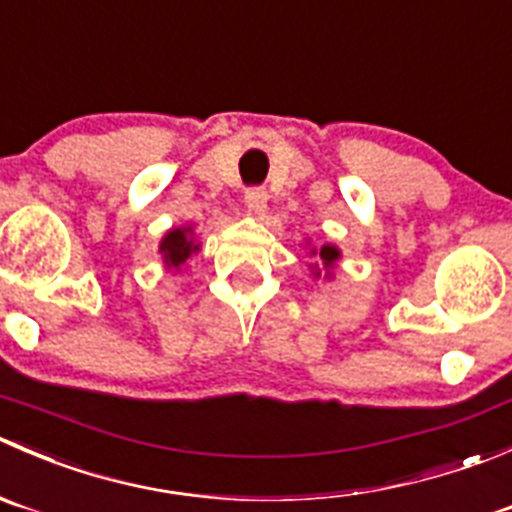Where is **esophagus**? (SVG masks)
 Wrapping results in <instances>:
<instances>
[{"mask_svg":"<svg viewBox=\"0 0 512 512\" xmlns=\"http://www.w3.org/2000/svg\"><path fill=\"white\" fill-rule=\"evenodd\" d=\"M245 205L250 207L255 215H262V212L267 210V192L265 187H250V190L245 192Z\"/></svg>","mask_w":512,"mask_h":512,"instance_id":"1","label":"esophagus"}]
</instances>
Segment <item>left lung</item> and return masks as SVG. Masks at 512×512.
Returning <instances> with one entry per match:
<instances>
[{
  "label": "left lung",
  "mask_w": 512,
  "mask_h": 512,
  "mask_svg": "<svg viewBox=\"0 0 512 512\" xmlns=\"http://www.w3.org/2000/svg\"><path fill=\"white\" fill-rule=\"evenodd\" d=\"M310 255L320 257L322 267H325V277H332V267H335V262L340 260V250H337L335 245H322L320 250H310ZM317 275H320V267L315 265V277Z\"/></svg>",
  "instance_id": "left-lung-1"
}]
</instances>
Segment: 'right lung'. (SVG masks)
Instances as JSON below:
<instances>
[{
    "label": "right lung",
    "instance_id": "1",
    "mask_svg": "<svg viewBox=\"0 0 512 512\" xmlns=\"http://www.w3.org/2000/svg\"><path fill=\"white\" fill-rule=\"evenodd\" d=\"M200 250V245L195 242L192 235V227H175V230L167 232L160 242V252L165 257L167 267H175L180 270L187 260H190L192 252Z\"/></svg>",
    "mask_w": 512,
    "mask_h": 512
}]
</instances>
